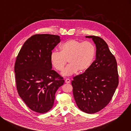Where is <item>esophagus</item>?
<instances>
[{"label": "esophagus", "instance_id": "obj_1", "mask_svg": "<svg viewBox=\"0 0 131 131\" xmlns=\"http://www.w3.org/2000/svg\"><path fill=\"white\" fill-rule=\"evenodd\" d=\"M65 82H66V83H69L70 82V80L69 79H68V78L66 79H65Z\"/></svg>", "mask_w": 131, "mask_h": 131}]
</instances>
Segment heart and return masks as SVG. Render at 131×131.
I'll use <instances>...</instances> for the list:
<instances>
[{"label": "heart", "instance_id": "heart-1", "mask_svg": "<svg viewBox=\"0 0 131 131\" xmlns=\"http://www.w3.org/2000/svg\"><path fill=\"white\" fill-rule=\"evenodd\" d=\"M96 54L95 45L90 41L69 40L60 47V52L53 51L50 55V61L56 70H63L67 61L69 64L62 74L71 76L78 71L83 72L88 69L94 60Z\"/></svg>", "mask_w": 131, "mask_h": 131}]
</instances>
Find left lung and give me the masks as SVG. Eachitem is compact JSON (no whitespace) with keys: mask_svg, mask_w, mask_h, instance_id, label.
Masks as SVG:
<instances>
[{"mask_svg":"<svg viewBox=\"0 0 131 131\" xmlns=\"http://www.w3.org/2000/svg\"><path fill=\"white\" fill-rule=\"evenodd\" d=\"M95 44L96 59L84 72L73 78V95L78 108L94 114L110 102L119 84L117 63L106 42L101 37L85 36Z\"/></svg>","mask_w":131,"mask_h":131,"instance_id":"obj_1","label":"left lung"}]
</instances>
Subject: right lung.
Listing matches in <instances>:
<instances>
[{
	"mask_svg": "<svg viewBox=\"0 0 131 131\" xmlns=\"http://www.w3.org/2000/svg\"><path fill=\"white\" fill-rule=\"evenodd\" d=\"M61 41L60 37L36 34L24 43L14 65L18 95L32 110L45 113L53 107L55 94L64 83L63 78L52 69L50 55Z\"/></svg>",
	"mask_w": 131,
	"mask_h": 131,
	"instance_id": "1",
	"label": "right lung"
}]
</instances>
